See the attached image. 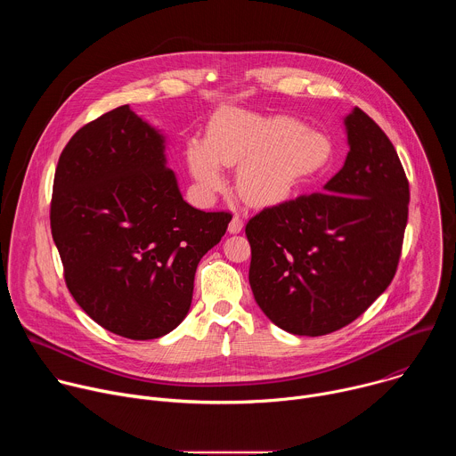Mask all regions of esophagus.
I'll return each mask as SVG.
<instances>
[{
    "instance_id": "34e87169",
    "label": "esophagus",
    "mask_w": 456,
    "mask_h": 456,
    "mask_svg": "<svg viewBox=\"0 0 456 456\" xmlns=\"http://www.w3.org/2000/svg\"><path fill=\"white\" fill-rule=\"evenodd\" d=\"M241 229H243V218L241 216H232V220L229 224V232L238 234V232H241Z\"/></svg>"
}]
</instances>
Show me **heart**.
<instances>
[{"mask_svg":"<svg viewBox=\"0 0 456 456\" xmlns=\"http://www.w3.org/2000/svg\"><path fill=\"white\" fill-rule=\"evenodd\" d=\"M185 155L194 180L206 192L225 185L222 166H240V197L250 206L271 208L287 202L327 167L332 146L322 134L290 117L225 110L215 118L209 139H189Z\"/></svg>","mask_w":456,"mask_h":456,"instance_id":"1","label":"heart"}]
</instances>
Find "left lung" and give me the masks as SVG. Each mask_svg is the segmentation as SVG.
<instances>
[{
	"mask_svg": "<svg viewBox=\"0 0 456 456\" xmlns=\"http://www.w3.org/2000/svg\"><path fill=\"white\" fill-rule=\"evenodd\" d=\"M345 127L350 151L322 192L267 208L245 227L254 299L294 336L346 327L399 265L410 204L404 167L361 108L345 117Z\"/></svg>",
	"mask_w": 456,
	"mask_h": 456,
	"instance_id": "obj_1",
	"label": "left lung"
}]
</instances>
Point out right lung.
Instances as JSON below:
<instances>
[{
    "mask_svg": "<svg viewBox=\"0 0 456 456\" xmlns=\"http://www.w3.org/2000/svg\"><path fill=\"white\" fill-rule=\"evenodd\" d=\"M231 218L182 199L166 137L127 104L83 126L59 157L50 227L64 281L117 336L148 341L178 327Z\"/></svg>",
    "mask_w": 456,
    "mask_h": 456,
    "instance_id": "right-lung-1",
    "label": "right lung"
}]
</instances>
